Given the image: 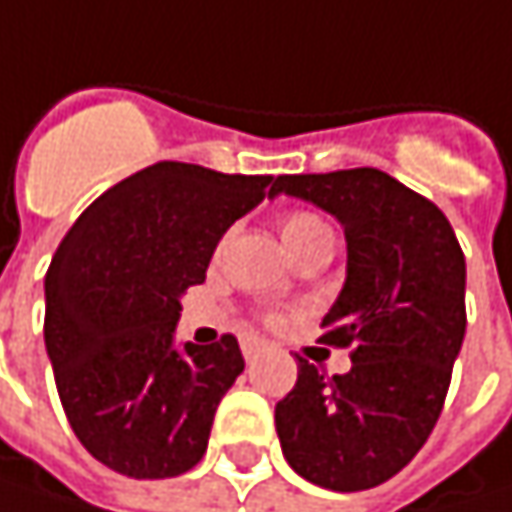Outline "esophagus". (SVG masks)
Instances as JSON below:
<instances>
[{
    "instance_id": "34e87169",
    "label": "esophagus",
    "mask_w": 512,
    "mask_h": 512,
    "mask_svg": "<svg viewBox=\"0 0 512 512\" xmlns=\"http://www.w3.org/2000/svg\"><path fill=\"white\" fill-rule=\"evenodd\" d=\"M260 349H263V343H260L257 337H246V340H243V354H246V360L257 357V351Z\"/></svg>"
}]
</instances>
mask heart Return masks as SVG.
I'll list each match as a JSON object with an SVG mask.
<instances>
[{
  "instance_id": "1",
  "label": "heart",
  "mask_w": 512,
  "mask_h": 512,
  "mask_svg": "<svg viewBox=\"0 0 512 512\" xmlns=\"http://www.w3.org/2000/svg\"><path fill=\"white\" fill-rule=\"evenodd\" d=\"M278 228H281L284 246H287L296 257L302 255V252H307V249L322 246V243H334L331 225H328L322 216L310 213V210H290V213H284L281 222H278ZM281 293H284V290H281Z\"/></svg>"
}]
</instances>
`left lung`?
Returning a JSON list of instances; mask_svg holds the SVG:
<instances>
[{
    "mask_svg": "<svg viewBox=\"0 0 512 512\" xmlns=\"http://www.w3.org/2000/svg\"><path fill=\"white\" fill-rule=\"evenodd\" d=\"M331 213L346 234V284L322 343L351 346V369L325 378L299 357L296 387L275 404L293 472L334 492L398 475L431 437L466 337V260L434 202L360 166L281 175L269 199Z\"/></svg>",
    "mask_w": 512,
    "mask_h": 512,
    "instance_id": "8db88e82",
    "label": "left lung"
}]
</instances>
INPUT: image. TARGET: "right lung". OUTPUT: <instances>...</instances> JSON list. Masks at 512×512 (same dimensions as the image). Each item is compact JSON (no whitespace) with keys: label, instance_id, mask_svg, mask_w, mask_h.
Masks as SVG:
<instances>
[{"label":"right lung","instance_id":"obj_1","mask_svg":"<svg viewBox=\"0 0 512 512\" xmlns=\"http://www.w3.org/2000/svg\"><path fill=\"white\" fill-rule=\"evenodd\" d=\"M272 175L163 161L102 193L46 272V354L81 445L137 481L190 472L246 360L231 334L175 343L181 296Z\"/></svg>","mask_w":512,"mask_h":512}]
</instances>
